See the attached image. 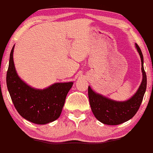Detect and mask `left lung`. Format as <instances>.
<instances>
[{"mask_svg": "<svg viewBox=\"0 0 153 153\" xmlns=\"http://www.w3.org/2000/svg\"><path fill=\"white\" fill-rule=\"evenodd\" d=\"M135 46L141 57L143 77L134 95L126 101H116L96 93L89 86L88 87V96L92 112L103 124L115 126L128 121L136 114L143 100L147 85V77L143 68V54L138 45L135 44Z\"/></svg>", "mask_w": 153, "mask_h": 153, "instance_id": "left-lung-1", "label": "left lung"}]
</instances>
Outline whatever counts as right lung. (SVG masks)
<instances>
[{
	"label": "right lung",
	"mask_w": 153,
	"mask_h": 153,
	"mask_svg": "<svg viewBox=\"0 0 153 153\" xmlns=\"http://www.w3.org/2000/svg\"><path fill=\"white\" fill-rule=\"evenodd\" d=\"M14 46L10 55L6 77L8 91L15 108L23 118L33 123L44 125L57 119L61 114L73 82H58L44 89H36L24 82L15 69Z\"/></svg>",
	"instance_id": "add662e5"
}]
</instances>
